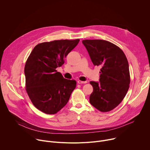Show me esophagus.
Instances as JSON below:
<instances>
[{
    "instance_id": "34e87169",
    "label": "esophagus",
    "mask_w": 150,
    "mask_h": 150,
    "mask_svg": "<svg viewBox=\"0 0 150 150\" xmlns=\"http://www.w3.org/2000/svg\"><path fill=\"white\" fill-rule=\"evenodd\" d=\"M87 82V81H80V80L78 81V83H86Z\"/></svg>"
}]
</instances>
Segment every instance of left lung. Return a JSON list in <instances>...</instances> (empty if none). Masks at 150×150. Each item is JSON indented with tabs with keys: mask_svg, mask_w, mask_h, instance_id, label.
<instances>
[{
	"mask_svg": "<svg viewBox=\"0 0 150 150\" xmlns=\"http://www.w3.org/2000/svg\"><path fill=\"white\" fill-rule=\"evenodd\" d=\"M94 66H100V82L90 81L93 92L90 103L103 112L117 107L125 97L130 83L129 64L123 52L112 42L103 40H85Z\"/></svg>",
	"mask_w": 150,
	"mask_h": 150,
	"instance_id": "8db88e82",
	"label": "left lung"
}]
</instances>
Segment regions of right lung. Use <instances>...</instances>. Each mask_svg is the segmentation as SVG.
<instances>
[{"label": "right lung", "instance_id": "add662e5", "mask_svg": "<svg viewBox=\"0 0 150 150\" xmlns=\"http://www.w3.org/2000/svg\"><path fill=\"white\" fill-rule=\"evenodd\" d=\"M79 39L41 42L35 46L26 62L24 74L27 93L37 109L49 115L65 106L76 82L64 78L56 68L78 44Z\"/></svg>", "mask_w": 150, "mask_h": 150}]
</instances>
